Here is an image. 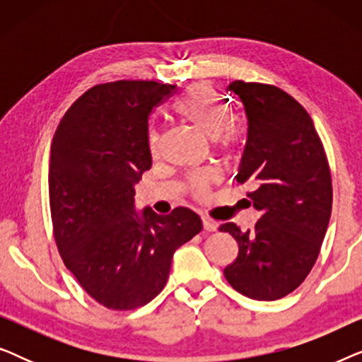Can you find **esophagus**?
Here are the masks:
<instances>
[{
  "label": "esophagus",
  "instance_id": "esophagus-1",
  "mask_svg": "<svg viewBox=\"0 0 362 362\" xmlns=\"http://www.w3.org/2000/svg\"><path fill=\"white\" fill-rule=\"evenodd\" d=\"M202 227H204V230L207 232H214L217 230V222L209 219V217H202Z\"/></svg>",
  "mask_w": 362,
  "mask_h": 362
}]
</instances>
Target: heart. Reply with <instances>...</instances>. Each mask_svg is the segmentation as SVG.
Listing matches in <instances>:
<instances>
[{
    "label": "heart",
    "mask_w": 362,
    "mask_h": 362,
    "mask_svg": "<svg viewBox=\"0 0 362 362\" xmlns=\"http://www.w3.org/2000/svg\"><path fill=\"white\" fill-rule=\"evenodd\" d=\"M176 117L187 123L196 132L207 138H216L217 146L224 155H234L244 143V127L234 120V112L221 93L209 83H194L177 98L173 108ZM148 146L151 155H158L161 140L158 132L151 130L148 136ZM214 175L209 171H199L189 177V191L194 197H204L209 191Z\"/></svg>",
    "instance_id": "1"
}]
</instances>
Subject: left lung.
Returning <instances> with one entry per match:
<instances>
[{"mask_svg": "<svg viewBox=\"0 0 362 362\" xmlns=\"http://www.w3.org/2000/svg\"><path fill=\"white\" fill-rule=\"evenodd\" d=\"M249 128L237 182L260 212L252 230L222 224L239 254L224 269L230 286L252 300L284 298L298 288L320 255L333 206L331 170L308 112L270 83L234 81Z\"/></svg>", "mask_w": 362, "mask_h": 362, "instance_id": "8db88e82", "label": "left lung"}]
</instances>
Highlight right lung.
<instances>
[{
    "label": "right lung",
    "instance_id": "1",
    "mask_svg": "<svg viewBox=\"0 0 362 362\" xmlns=\"http://www.w3.org/2000/svg\"><path fill=\"white\" fill-rule=\"evenodd\" d=\"M176 86L98 83L64 113L51 145L49 204L64 264L97 303L135 310L165 288L173 254L202 229L196 212L135 211L133 185L151 168L148 120Z\"/></svg>",
    "mask_w": 362,
    "mask_h": 362
}]
</instances>
